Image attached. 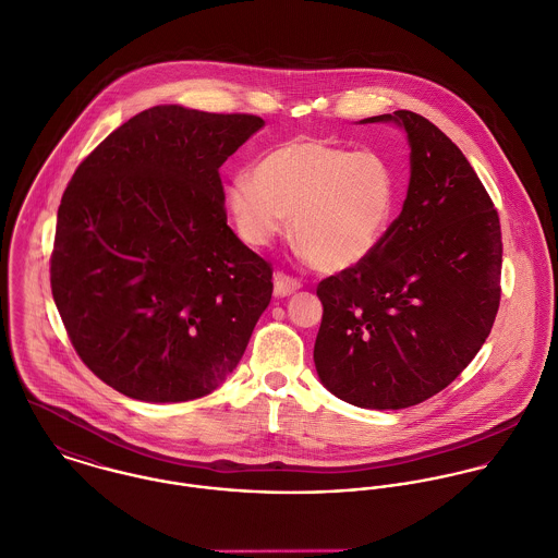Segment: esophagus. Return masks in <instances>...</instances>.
Segmentation results:
<instances>
[{"instance_id":"34e87169","label":"esophagus","mask_w":558,"mask_h":558,"mask_svg":"<svg viewBox=\"0 0 558 558\" xmlns=\"http://www.w3.org/2000/svg\"><path fill=\"white\" fill-rule=\"evenodd\" d=\"M300 289H302V282L298 278H291V276H287L282 271H278L274 276V293L278 298H287V295H291V293H295Z\"/></svg>"}]
</instances>
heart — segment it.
Wrapping results in <instances>:
<instances>
[{"label":"heart","mask_w":558,"mask_h":558,"mask_svg":"<svg viewBox=\"0 0 558 558\" xmlns=\"http://www.w3.org/2000/svg\"><path fill=\"white\" fill-rule=\"evenodd\" d=\"M239 236L267 245L287 230L319 271H344L384 241L399 205V179L377 150H349L298 137L267 150L254 177L236 174L223 194Z\"/></svg>","instance_id":"b5f03b06"}]
</instances>
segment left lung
Segmentation results:
<instances>
[{
	"instance_id": "1",
	"label": "left lung",
	"mask_w": 558,
	"mask_h": 558,
	"mask_svg": "<svg viewBox=\"0 0 558 558\" xmlns=\"http://www.w3.org/2000/svg\"><path fill=\"white\" fill-rule=\"evenodd\" d=\"M397 122L410 142L403 211L360 265L319 282L322 384L366 410L427 401L472 362L500 304L498 211L463 153L421 113Z\"/></svg>"
}]
</instances>
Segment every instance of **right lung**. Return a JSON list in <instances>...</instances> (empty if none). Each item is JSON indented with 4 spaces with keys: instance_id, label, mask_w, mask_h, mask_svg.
Wrapping results in <instances>:
<instances>
[{
    "instance_id": "1",
    "label": "right lung",
    "mask_w": 558,
    "mask_h": 558,
    "mask_svg": "<svg viewBox=\"0 0 558 558\" xmlns=\"http://www.w3.org/2000/svg\"><path fill=\"white\" fill-rule=\"evenodd\" d=\"M252 113L157 106L110 133L64 190L51 293L82 362L146 403L214 392L271 300V265L226 223L220 168Z\"/></svg>"
}]
</instances>
